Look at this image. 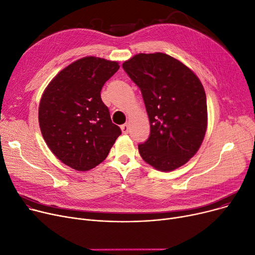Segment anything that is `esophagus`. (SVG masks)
Returning <instances> with one entry per match:
<instances>
[{
	"label": "esophagus",
	"instance_id": "1",
	"mask_svg": "<svg viewBox=\"0 0 255 255\" xmlns=\"http://www.w3.org/2000/svg\"><path fill=\"white\" fill-rule=\"evenodd\" d=\"M128 129H129V127H128V124L122 126V130H123L124 133H128Z\"/></svg>",
	"mask_w": 255,
	"mask_h": 255
}]
</instances>
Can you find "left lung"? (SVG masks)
<instances>
[{
    "label": "left lung",
    "mask_w": 255,
    "mask_h": 255,
    "mask_svg": "<svg viewBox=\"0 0 255 255\" xmlns=\"http://www.w3.org/2000/svg\"><path fill=\"white\" fill-rule=\"evenodd\" d=\"M142 93L150 134L138 145L142 158L160 171L183 166L197 153L207 128V100L200 79L164 53H140L123 64Z\"/></svg>",
    "instance_id": "obj_1"
}]
</instances>
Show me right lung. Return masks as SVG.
Listing matches in <instances>:
<instances>
[{"mask_svg":"<svg viewBox=\"0 0 255 255\" xmlns=\"http://www.w3.org/2000/svg\"><path fill=\"white\" fill-rule=\"evenodd\" d=\"M118 69L116 62L83 57L59 72L42 96V136L53 154L75 170L97 167L122 134L101 99L102 87Z\"/></svg>","mask_w":255,"mask_h":255,"instance_id":"1","label":"right lung"}]
</instances>
